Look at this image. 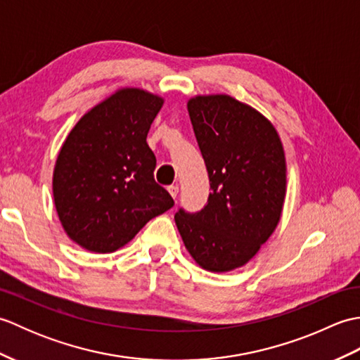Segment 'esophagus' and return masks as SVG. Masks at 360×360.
I'll use <instances>...</instances> for the list:
<instances>
[{
	"mask_svg": "<svg viewBox=\"0 0 360 360\" xmlns=\"http://www.w3.org/2000/svg\"><path fill=\"white\" fill-rule=\"evenodd\" d=\"M167 190H168V193L172 195V198H176V196H178V193H179V187L178 186H170Z\"/></svg>",
	"mask_w": 360,
	"mask_h": 360,
	"instance_id": "obj_1",
	"label": "esophagus"
}]
</instances>
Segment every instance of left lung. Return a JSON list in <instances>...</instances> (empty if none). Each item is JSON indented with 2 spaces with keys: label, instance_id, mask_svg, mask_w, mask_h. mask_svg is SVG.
<instances>
[{
  "label": "left lung",
  "instance_id": "obj_1",
  "mask_svg": "<svg viewBox=\"0 0 360 360\" xmlns=\"http://www.w3.org/2000/svg\"><path fill=\"white\" fill-rule=\"evenodd\" d=\"M187 108L212 192L201 212L181 209L174 221L196 264L229 272L250 262L280 223L285 150L272 122L231 96H195Z\"/></svg>",
  "mask_w": 360,
  "mask_h": 360
}]
</instances>
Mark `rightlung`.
I'll use <instances>...</instances> for the list:
<instances>
[{
    "label": "right lung",
    "instance_id": "obj_1",
    "mask_svg": "<svg viewBox=\"0 0 360 360\" xmlns=\"http://www.w3.org/2000/svg\"><path fill=\"white\" fill-rule=\"evenodd\" d=\"M164 97L120 88L83 114L58 151L53 204L66 235L80 248L110 254L174 202L156 184L148 129Z\"/></svg>",
    "mask_w": 360,
    "mask_h": 360
}]
</instances>
